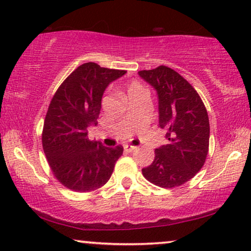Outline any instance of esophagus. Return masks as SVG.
<instances>
[{
    "label": "esophagus",
    "mask_w": 251,
    "mask_h": 251,
    "mask_svg": "<svg viewBox=\"0 0 251 251\" xmlns=\"http://www.w3.org/2000/svg\"><path fill=\"white\" fill-rule=\"evenodd\" d=\"M125 150L126 152H133V151L137 150L136 146H131V145H128V144H126L125 145Z\"/></svg>",
    "instance_id": "esophagus-1"
}]
</instances>
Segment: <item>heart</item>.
I'll return each mask as SVG.
<instances>
[{"mask_svg": "<svg viewBox=\"0 0 251 251\" xmlns=\"http://www.w3.org/2000/svg\"><path fill=\"white\" fill-rule=\"evenodd\" d=\"M143 92H146V90L138 81H131L130 83L126 84V96L128 99L131 98L132 96L135 95L143 94Z\"/></svg>", "mask_w": 251, "mask_h": 251, "instance_id": "1", "label": "heart"}]
</instances>
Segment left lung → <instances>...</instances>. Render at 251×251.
<instances>
[{"label":"left lung","mask_w":251,"mask_h":251,"mask_svg":"<svg viewBox=\"0 0 251 251\" xmlns=\"http://www.w3.org/2000/svg\"><path fill=\"white\" fill-rule=\"evenodd\" d=\"M138 74L157 92L159 125L167 130L169 140L155 150L154 161L142 170L143 176L156 186L178 187L192 179L207 159V109L197 90L173 68L161 65Z\"/></svg>","instance_id":"obj_1"}]
</instances>
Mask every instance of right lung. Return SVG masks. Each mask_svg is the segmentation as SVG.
Segmentation results:
<instances>
[{
    "instance_id": "add662e5",
    "label": "right lung",
    "mask_w": 251,
    "mask_h": 251,
    "mask_svg": "<svg viewBox=\"0 0 251 251\" xmlns=\"http://www.w3.org/2000/svg\"><path fill=\"white\" fill-rule=\"evenodd\" d=\"M126 71L85 63L68 75L51 99L44 119L42 146L53 176L72 191L85 193L107 183L121 145L105 147L88 138V126L97 125L101 97L112 81Z\"/></svg>"
}]
</instances>
